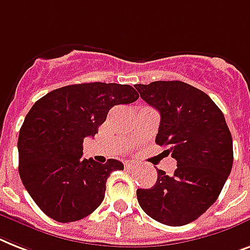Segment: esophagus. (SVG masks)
<instances>
[{
	"label": "esophagus",
	"instance_id": "34e87169",
	"mask_svg": "<svg viewBox=\"0 0 250 250\" xmlns=\"http://www.w3.org/2000/svg\"><path fill=\"white\" fill-rule=\"evenodd\" d=\"M125 169H132V168H135V163H132V162H125Z\"/></svg>",
	"mask_w": 250,
	"mask_h": 250
}]
</instances>
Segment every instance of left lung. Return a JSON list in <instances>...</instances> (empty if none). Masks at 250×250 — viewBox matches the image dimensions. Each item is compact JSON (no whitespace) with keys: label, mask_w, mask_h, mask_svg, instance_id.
I'll return each mask as SVG.
<instances>
[{"label":"left lung","mask_w":250,"mask_h":250,"mask_svg":"<svg viewBox=\"0 0 250 250\" xmlns=\"http://www.w3.org/2000/svg\"><path fill=\"white\" fill-rule=\"evenodd\" d=\"M160 114L155 143L177 160L174 173L158 171L151 188H139L137 200L153 220L168 226L195 221L216 202L234 162L232 137L207 93L181 81L136 84Z\"/></svg>","instance_id":"1"}]
</instances>
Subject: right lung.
<instances>
[{"mask_svg": "<svg viewBox=\"0 0 250 250\" xmlns=\"http://www.w3.org/2000/svg\"><path fill=\"white\" fill-rule=\"evenodd\" d=\"M129 84L79 83L36 101L19 132V174L40 209L58 222L84 218L100 206L106 180L123 163L83 159V140L93 137L114 105L131 104Z\"/></svg>", "mask_w": 250, "mask_h": 250, "instance_id": "right-lung-1", "label": "right lung"}]
</instances>
